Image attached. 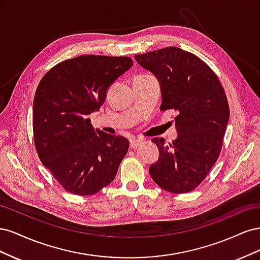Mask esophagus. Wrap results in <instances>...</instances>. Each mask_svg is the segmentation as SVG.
<instances>
[{
  "instance_id": "obj_1",
  "label": "esophagus",
  "mask_w": 260,
  "mask_h": 260,
  "mask_svg": "<svg viewBox=\"0 0 260 260\" xmlns=\"http://www.w3.org/2000/svg\"><path fill=\"white\" fill-rule=\"evenodd\" d=\"M143 143L142 140H139V139H133L130 141V147L131 148H137L138 146H140L141 144Z\"/></svg>"
}]
</instances>
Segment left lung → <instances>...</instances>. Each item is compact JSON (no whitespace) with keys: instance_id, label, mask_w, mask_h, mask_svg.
<instances>
[{"instance_id":"obj_1","label":"left lung","mask_w":260,"mask_h":260,"mask_svg":"<svg viewBox=\"0 0 260 260\" xmlns=\"http://www.w3.org/2000/svg\"><path fill=\"white\" fill-rule=\"evenodd\" d=\"M160 83V111H177L172 143L154 138L159 158L149 167L154 182L171 193L193 191L217 161L230 111L224 90L211 68L175 46L135 55Z\"/></svg>"}]
</instances>
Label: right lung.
Here are the masks:
<instances>
[{
    "label": "right lung",
    "mask_w": 260,
    "mask_h": 260,
    "mask_svg": "<svg viewBox=\"0 0 260 260\" xmlns=\"http://www.w3.org/2000/svg\"><path fill=\"white\" fill-rule=\"evenodd\" d=\"M132 65L127 56L81 55L55 65L39 83L32 114L36 149L67 192L93 195L115 179L129 141L95 131L89 115Z\"/></svg>",
    "instance_id": "1"
}]
</instances>
